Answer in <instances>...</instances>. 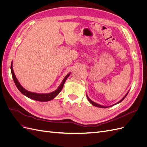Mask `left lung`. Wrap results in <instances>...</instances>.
Wrapping results in <instances>:
<instances>
[{"label": "left lung", "instance_id": "1", "mask_svg": "<svg viewBox=\"0 0 147 147\" xmlns=\"http://www.w3.org/2000/svg\"><path fill=\"white\" fill-rule=\"evenodd\" d=\"M129 91H127V92L126 93V94H125V96H124L123 98L120 100L119 101H118V102H117L116 104H114L113 105H110V106H104V105H100V104H97V103H96V102H93L92 100H91L90 98H89V97L88 96V95H87V94H86V97H87V99H88V101L90 102V103L92 105H94V106H95V107H99V108H108V107H112V106H113V105H117V104H119V103H120V102H121V101H123V99L125 98V97H126V96L127 95V94H128V92H129Z\"/></svg>", "mask_w": 147, "mask_h": 147}]
</instances>
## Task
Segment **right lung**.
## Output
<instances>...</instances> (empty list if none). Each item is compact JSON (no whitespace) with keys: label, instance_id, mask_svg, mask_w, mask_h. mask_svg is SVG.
I'll list each match as a JSON object with an SVG mask.
<instances>
[{"label":"right lung","instance_id":"add662e5","mask_svg":"<svg viewBox=\"0 0 147 147\" xmlns=\"http://www.w3.org/2000/svg\"><path fill=\"white\" fill-rule=\"evenodd\" d=\"M10 69H11V72L13 81H14L17 88L18 89V90L23 95L29 97V98L35 100L40 101V102L50 101V100H53L55 98V97H56L57 95L59 94V92L61 91L67 78L69 77V75H70V72L66 75V76L64 77V78L63 79V80L62 81L59 86L57 88L55 91H53L51 92H50V93H37V92H30V91L26 90V89H24L23 86L21 85L20 83L18 82V79L16 78V77L15 76L14 71H13V61L11 62Z\"/></svg>","mask_w":147,"mask_h":147}]
</instances>
